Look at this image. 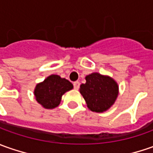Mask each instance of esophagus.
<instances>
[{
    "mask_svg": "<svg viewBox=\"0 0 153 153\" xmlns=\"http://www.w3.org/2000/svg\"><path fill=\"white\" fill-rule=\"evenodd\" d=\"M74 89L75 90H78L79 88V81H75L74 83Z\"/></svg>",
    "mask_w": 153,
    "mask_h": 153,
    "instance_id": "34e87169",
    "label": "esophagus"
}]
</instances>
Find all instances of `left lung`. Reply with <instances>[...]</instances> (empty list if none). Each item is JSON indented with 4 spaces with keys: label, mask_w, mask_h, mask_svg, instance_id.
Segmentation results:
<instances>
[{
    "label": "left lung",
    "mask_w": 153,
    "mask_h": 153,
    "mask_svg": "<svg viewBox=\"0 0 153 153\" xmlns=\"http://www.w3.org/2000/svg\"><path fill=\"white\" fill-rule=\"evenodd\" d=\"M85 80V84H81L79 92L87 108L96 113L108 111L119 96L118 83L110 76L97 72L86 75Z\"/></svg>",
    "instance_id": "8db88e82"
}]
</instances>
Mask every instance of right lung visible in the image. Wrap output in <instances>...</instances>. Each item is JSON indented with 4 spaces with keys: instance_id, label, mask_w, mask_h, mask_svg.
<instances>
[{
    "instance_id": "1",
    "label": "right lung",
    "mask_w": 153,
    "mask_h": 153,
    "mask_svg": "<svg viewBox=\"0 0 153 153\" xmlns=\"http://www.w3.org/2000/svg\"><path fill=\"white\" fill-rule=\"evenodd\" d=\"M73 88V84L68 79L51 74L36 85L34 95L37 102L43 108L52 109L60 104L62 95Z\"/></svg>"
}]
</instances>
